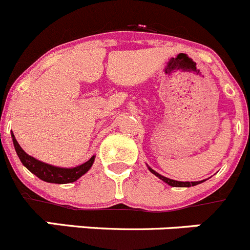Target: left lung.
Wrapping results in <instances>:
<instances>
[{"instance_id":"1","label":"left lung","mask_w":250,"mask_h":250,"mask_svg":"<svg viewBox=\"0 0 250 250\" xmlns=\"http://www.w3.org/2000/svg\"><path fill=\"white\" fill-rule=\"evenodd\" d=\"M149 171L151 172V174H154L157 178H159L160 180H163L164 183H167V185L172 186V188H191V186H195V185H199V184L204 183L205 180H201V181H176V180H171V179L169 178H165V176H163V175H160L159 172H157L155 170L151 169L150 167H148Z\"/></svg>"}]
</instances>
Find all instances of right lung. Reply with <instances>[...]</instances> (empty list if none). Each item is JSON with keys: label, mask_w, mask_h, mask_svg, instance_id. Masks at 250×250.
Here are the masks:
<instances>
[{"label": "right lung", "mask_w": 250, "mask_h": 250, "mask_svg": "<svg viewBox=\"0 0 250 250\" xmlns=\"http://www.w3.org/2000/svg\"><path fill=\"white\" fill-rule=\"evenodd\" d=\"M12 141L13 146H15L16 153H17L18 158L22 162V164L29 170L32 174H34L37 178L41 180L45 181V183L51 184H70L80 179L83 174L88 171L92 167L93 162H95V155L90 158L83 164L78 165L75 167H54V165L46 164V163L41 162V160L36 159V158L30 157L21 148L18 142L16 141L15 134L12 133Z\"/></svg>", "instance_id": "add662e5"}]
</instances>
